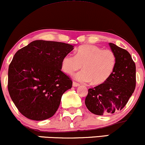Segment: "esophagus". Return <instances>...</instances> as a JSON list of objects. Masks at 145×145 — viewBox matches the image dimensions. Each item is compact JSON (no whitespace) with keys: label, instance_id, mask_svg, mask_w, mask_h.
<instances>
[{"label":"esophagus","instance_id":"esophagus-1","mask_svg":"<svg viewBox=\"0 0 145 145\" xmlns=\"http://www.w3.org/2000/svg\"><path fill=\"white\" fill-rule=\"evenodd\" d=\"M72 86L74 87H77L78 86H80V85L77 83H76V82H73L72 83Z\"/></svg>","mask_w":145,"mask_h":145}]
</instances>
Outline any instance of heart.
Masks as SVG:
<instances>
[{
  "instance_id": "b5f03b06",
  "label": "heart",
  "mask_w": 145,
  "mask_h": 145,
  "mask_svg": "<svg viewBox=\"0 0 145 145\" xmlns=\"http://www.w3.org/2000/svg\"><path fill=\"white\" fill-rule=\"evenodd\" d=\"M83 65V71L74 74V79L84 83L101 85L113 74L116 65L115 54L110 50H103L99 46L85 45L80 46L75 55L67 54L61 62L62 71L72 74Z\"/></svg>"
}]
</instances>
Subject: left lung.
I'll list each match as a JSON object with an SVG mask.
<instances>
[{
	"label": "left lung",
	"instance_id": "1",
	"mask_svg": "<svg viewBox=\"0 0 145 145\" xmlns=\"http://www.w3.org/2000/svg\"><path fill=\"white\" fill-rule=\"evenodd\" d=\"M116 57L112 76L105 83L89 89L85 98L87 109L95 115L114 114L126 105L136 87V65L126 50L109 43Z\"/></svg>",
	"mask_w": 145,
	"mask_h": 145
}]
</instances>
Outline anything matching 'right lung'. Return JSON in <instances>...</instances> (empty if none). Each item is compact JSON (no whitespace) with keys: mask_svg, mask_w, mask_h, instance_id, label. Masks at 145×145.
Instances as JSON below:
<instances>
[{"mask_svg":"<svg viewBox=\"0 0 145 145\" xmlns=\"http://www.w3.org/2000/svg\"><path fill=\"white\" fill-rule=\"evenodd\" d=\"M74 46L62 42L35 40L19 50L8 72V90L19 112L33 120L54 115L62 95L72 82L61 71L63 57Z\"/></svg>","mask_w":145,"mask_h":145,"instance_id":"1","label":"right lung"}]
</instances>
